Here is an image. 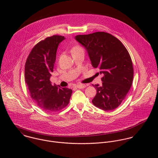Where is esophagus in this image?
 <instances>
[{"instance_id": "obj_1", "label": "esophagus", "mask_w": 158, "mask_h": 158, "mask_svg": "<svg viewBox=\"0 0 158 158\" xmlns=\"http://www.w3.org/2000/svg\"><path fill=\"white\" fill-rule=\"evenodd\" d=\"M87 85L85 84H77L76 85V87L79 88V89H84L86 87Z\"/></svg>"}]
</instances>
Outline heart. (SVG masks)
<instances>
[{"instance_id":"obj_1","label":"heart","mask_w":158,"mask_h":158,"mask_svg":"<svg viewBox=\"0 0 158 158\" xmlns=\"http://www.w3.org/2000/svg\"><path fill=\"white\" fill-rule=\"evenodd\" d=\"M71 52H72V54H74V53H77L79 52H83V49L79 46H76L73 47V48L71 50Z\"/></svg>"}]
</instances>
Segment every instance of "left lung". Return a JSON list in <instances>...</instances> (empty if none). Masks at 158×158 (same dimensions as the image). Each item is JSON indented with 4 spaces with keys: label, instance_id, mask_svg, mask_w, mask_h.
Wrapping results in <instances>:
<instances>
[{
    "label": "left lung",
    "instance_id": "1",
    "mask_svg": "<svg viewBox=\"0 0 158 158\" xmlns=\"http://www.w3.org/2000/svg\"><path fill=\"white\" fill-rule=\"evenodd\" d=\"M75 39L85 48L93 67L99 68L103 76L102 85H93L97 91L93 104L104 110L115 109L132 83L134 70L127 50L118 39L104 32L77 35Z\"/></svg>",
    "mask_w": 158,
    "mask_h": 158
}]
</instances>
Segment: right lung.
Listing matches in <instances>:
<instances>
[{
    "label": "right lung",
    "instance_id": "right-lung-1",
    "mask_svg": "<svg viewBox=\"0 0 158 158\" xmlns=\"http://www.w3.org/2000/svg\"><path fill=\"white\" fill-rule=\"evenodd\" d=\"M64 36L55 35L38 42L31 50L25 65V81L31 98L38 106L48 112L59 111L68 105L72 89L52 85L59 44Z\"/></svg>",
    "mask_w": 158,
    "mask_h": 158
}]
</instances>
